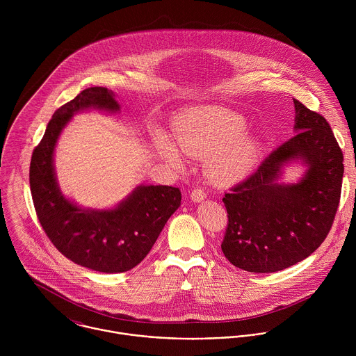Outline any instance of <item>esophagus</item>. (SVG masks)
Instances as JSON below:
<instances>
[{"label": "esophagus", "instance_id": "esophagus-1", "mask_svg": "<svg viewBox=\"0 0 356 356\" xmlns=\"http://www.w3.org/2000/svg\"><path fill=\"white\" fill-rule=\"evenodd\" d=\"M205 197H207V195H205V192H204L203 189H195V191H192V193H191V199H192V202H195V203H202L205 200Z\"/></svg>", "mask_w": 356, "mask_h": 356}]
</instances>
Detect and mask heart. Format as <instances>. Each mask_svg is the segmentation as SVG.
Masks as SVG:
<instances>
[{
	"mask_svg": "<svg viewBox=\"0 0 356 356\" xmlns=\"http://www.w3.org/2000/svg\"><path fill=\"white\" fill-rule=\"evenodd\" d=\"M247 119L223 106H199L186 113L177 129L179 148L196 157L208 156V170L220 182H233L248 175L260 153V141L244 133ZM160 152L171 164L181 165L178 148L168 140L160 141Z\"/></svg>",
	"mask_w": 356,
	"mask_h": 356,
	"instance_id": "1",
	"label": "heart"
}]
</instances>
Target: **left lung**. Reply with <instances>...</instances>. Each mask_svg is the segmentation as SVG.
Instances as JSON below:
<instances>
[{
	"instance_id": "1",
	"label": "left lung",
	"mask_w": 356,
	"mask_h": 356,
	"mask_svg": "<svg viewBox=\"0 0 356 356\" xmlns=\"http://www.w3.org/2000/svg\"><path fill=\"white\" fill-rule=\"evenodd\" d=\"M295 136L245 182L226 193L229 223L222 252L250 273H275L312 254L326 238L340 202L343 152L323 116L293 99ZM302 165L296 183L284 170Z\"/></svg>"
}]
</instances>
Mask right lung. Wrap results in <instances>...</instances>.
Instances as JSON below:
<instances>
[{"label": "right lung", "mask_w": 356, "mask_h": 356, "mask_svg": "<svg viewBox=\"0 0 356 356\" xmlns=\"http://www.w3.org/2000/svg\"><path fill=\"white\" fill-rule=\"evenodd\" d=\"M119 113L112 90L95 86L60 106L34 149L30 188L34 207L53 245L74 263L100 273H123L149 254L168 218L181 205L178 188L138 185L111 208H90L67 197L58 185L54 151L58 138L79 112Z\"/></svg>", "instance_id": "right-lung-1"}]
</instances>
